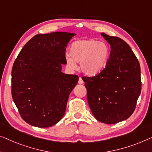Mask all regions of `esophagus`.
<instances>
[{"instance_id": "34e87169", "label": "esophagus", "mask_w": 152, "mask_h": 152, "mask_svg": "<svg viewBox=\"0 0 152 152\" xmlns=\"http://www.w3.org/2000/svg\"><path fill=\"white\" fill-rule=\"evenodd\" d=\"M83 83H84V82H83V79L82 78H81V77H79V80H78V83H79V84H83Z\"/></svg>"}]
</instances>
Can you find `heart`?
<instances>
[{"label":"heart","instance_id":"obj_1","mask_svg":"<svg viewBox=\"0 0 152 152\" xmlns=\"http://www.w3.org/2000/svg\"><path fill=\"white\" fill-rule=\"evenodd\" d=\"M110 49L106 42L95 39H80L74 41L66 56V64L72 69L80 63L81 71L85 75L94 76L100 74L108 63Z\"/></svg>","mask_w":152,"mask_h":152}]
</instances>
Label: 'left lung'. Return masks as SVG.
<instances>
[{"label": "left lung", "instance_id": "8db88e82", "mask_svg": "<svg viewBox=\"0 0 152 152\" xmlns=\"http://www.w3.org/2000/svg\"><path fill=\"white\" fill-rule=\"evenodd\" d=\"M111 45L106 67L98 75L83 76L94 116L105 124L127 119L135 110L141 91L140 67L129 45L121 38L101 33Z\"/></svg>", "mask_w": 152, "mask_h": 152}]
</instances>
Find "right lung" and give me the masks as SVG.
<instances>
[{
  "mask_svg": "<svg viewBox=\"0 0 152 152\" xmlns=\"http://www.w3.org/2000/svg\"><path fill=\"white\" fill-rule=\"evenodd\" d=\"M76 34L52 32L31 38L15 60L12 96L21 118L46 128L63 118L69 94L78 76L61 72L68 42Z\"/></svg>",
  "mask_w": 152,
  "mask_h": 152,
  "instance_id": "add662e5",
  "label": "right lung"
}]
</instances>
